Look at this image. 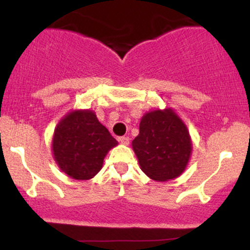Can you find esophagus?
<instances>
[{
	"label": "esophagus",
	"mask_w": 250,
	"mask_h": 250,
	"mask_svg": "<svg viewBox=\"0 0 250 250\" xmlns=\"http://www.w3.org/2000/svg\"><path fill=\"white\" fill-rule=\"evenodd\" d=\"M129 140H130V139H129L128 136H121L119 139V141L121 142L122 145H129Z\"/></svg>",
	"instance_id": "1"
}]
</instances>
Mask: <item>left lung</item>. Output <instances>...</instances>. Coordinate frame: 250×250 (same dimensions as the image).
<instances>
[{
	"label": "left lung",
	"instance_id": "8db88e82",
	"mask_svg": "<svg viewBox=\"0 0 250 250\" xmlns=\"http://www.w3.org/2000/svg\"><path fill=\"white\" fill-rule=\"evenodd\" d=\"M133 149L143 173L155 181H168L185 170L191 142L183 122L171 109H166L142 117Z\"/></svg>",
	"mask_w": 250,
	"mask_h": 250
}]
</instances>
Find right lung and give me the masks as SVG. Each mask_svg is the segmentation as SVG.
<instances>
[{
    "instance_id": "add662e5",
    "label": "right lung",
    "mask_w": 250,
    "mask_h": 250,
    "mask_svg": "<svg viewBox=\"0 0 250 250\" xmlns=\"http://www.w3.org/2000/svg\"><path fill=\"white\" fill-rule=\"evenodd\" d=\"M117 141L90 110L68 114L57 125L53 151L59 167L76 180H89L102 168L103 159Z\"/></svg>"
}]
</instances>
